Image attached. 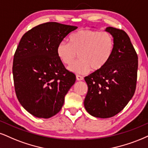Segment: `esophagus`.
Listing matches in <instances>:
<instances>
[{
	"mask_svg": "<svg viewBox=\"0 0 148 148\" xmlns=\"http://www.w3.org/2000/svg\"><path fill=\"white\" fill-rule=\"evenodd\" d=\"M76 79H77V80H78V81H82V80L84 79V77L82 76L77 75H76Z\"/></svg>",
	"mask_w": 148,
	"mask_h": 148,
	"instance_id": "1",
	"label": "esophagus"
}]
</instances>
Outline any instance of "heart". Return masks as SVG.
I'll list each match as a JSON object with an SVG mask.
<instances>
[{
	"label": "heart",
	"mask_w": 148,
	"mask_h": 148,
	"mask_svg": "<svg viewBox=\"0 0 148 148\" xmlns=\"http://www.w3.org/2000/svg\"><path fill=\"white\" fill-rule=\"evenodd\" d=\"M69 43L58 45L56 53L64 64L69 65L79 54L78 61L69 66L75 74L85 75L91 70H101L109 62L114 51L113 37L108 32L84 29L70 35Z\"/></svg>",
	"instance_id": "obj_1"
}]
</instances>
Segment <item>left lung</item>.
Segmentation results:
<instances>
[{"label": "left lung", "instance_id": "obj_1", "mask_svg": "<svg viewBox=\"0 0 148 148\" xmlns=\"http://www.w3.org/2000/svg\"><path fill=\"white\" fill-rule=\"evenodd\" d=\"M113 37L114 51L103 69L84 77L88 92L84 105L90 115L110 118L124 108L134 95L136 85L138 56L124 31L106 29Z\"/></svg>", "mask_w": 148, "mask_h": 148}]
</instances>
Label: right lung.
Returning <instances> with one entry per match:
<instances>
[{
	"instance_id": "right-lung-1",
	"label": "right lung",
	"mask_w": 148,
	"mask_h": 148,
	"mask_svg": "<svg viewBox=\"0 0 148 148\" xmlns=\"http://www.w3.org/2000/svg\"><path fill=\"white\" fill-rule=\"evenodd\" d=\"M77 28L49 22L28 31L20 41L13 62L14 87L20 103L34 116L56 115L75 84V75L65 69L56 49Z\"/></svg>"
}]
</instances>
